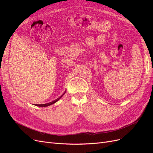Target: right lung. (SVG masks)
<instances>
[{"instance_id":"obj_1","label":"right lung","mask_w":153,"mask_h":153,"mask_svg":"<svg viewBox=\"0 0 153 153\" xmlns=\"http://www.w3.org/2000/svg\"><path fill=\"white\" fill-rule=\"evenodd\" d=\"M65 92H64V93L61 96V97H59V98H57V100H54L53 101H52V102H50V103H47V104H41V105H35L36 106H40V107H45V106H50V105H53V104H54L55 103H56L57 101H59L60 99H61L62 97L63 96V95L65 94Z\"/></svg>"}]
</instances>
